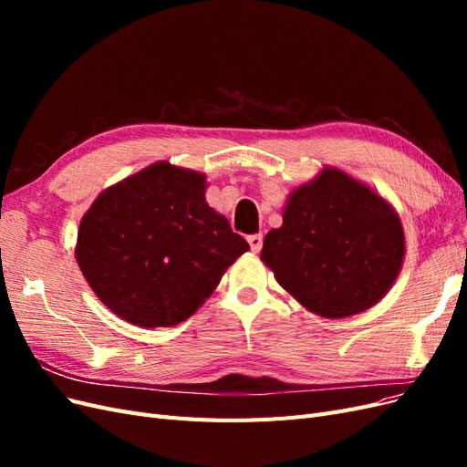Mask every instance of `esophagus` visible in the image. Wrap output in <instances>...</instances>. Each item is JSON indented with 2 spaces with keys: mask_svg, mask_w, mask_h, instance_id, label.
<instances>
[{
  "mask_svg": "<svg viewBox=\"0 0 467 467\" xmlns=\"http://www.w3.org/2000/svg\"><path fill=\"white\" fill-rule=\"evenodd\" d=\"M247 242L251 245V251L253 253H259L261 247H263V234H253V235H247Z\"/></svg>",
  "mask_w": 467,
  "mask_h": 467,
  "instance_id": "34e87169",
  "label": "esophagus"
}]
</instances>
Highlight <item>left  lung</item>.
I'll list each match as a JSON object with an SVG mask.
<instances>
[{"mask_svg":"<svg viewBox=\"0 0 467 467\" xmlns=\"http://www.w3.org/2000/svg\"><path fill=\"white\" fill-rule=\"evenodd\" d=\"M405 255L393 208L338 169L296 189L261 259L296 300L323 317H347L384 298Z\"/></svg>","mask_w":467,"mask_h":467,"instance_id":"left-lung-1","label":"left lung"}]
</instances>
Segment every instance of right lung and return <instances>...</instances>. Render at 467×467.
<instances>
[{
    "label": "right lung",
    "instance_id": "1",
    "mask_svg": "<svg viewBox=\"0 0 467 467\" xmlns=\"http://www.w3.org/2000/svg\"><path fill=\"white\" fill-rule=\"evenodd\" d=\"M204 189L201 173L161 161L99 194L76 257L110 312L146 329L185 321L249 249Z\"/></svg>",
    "mask_w": 467,
    "mask_h": 467
}]
</instances>
